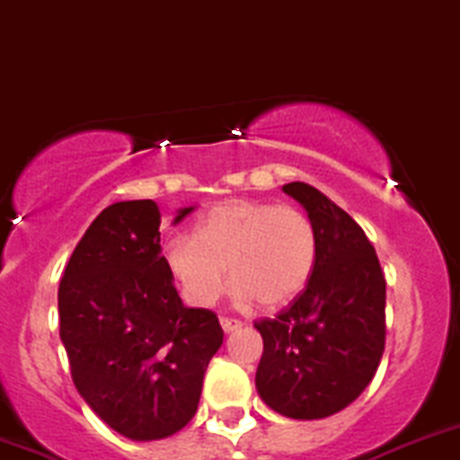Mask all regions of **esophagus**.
<instances>
[{
    "label": "esophagus",
    "mask_w": 460,
    "mask_h": 460,
    "mask_svg": "<svg viewBox=\"0 0 460 460\" xmlns=\"http://www.w3.org/2000/svg\"><path fill=\"white\" fill-rule=\"evenodd\" d=\"M220 324H222V329H225L226 333H231V332H235V329L243 327V323H240V320H235V318H220Z\"/></svg>",
    "instance_id": "esophagus-1"
}]
</instances>
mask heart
<instances>
[{"mask_svg":"<svg viewBox=\"0 0 460 460\" xmlns=\"http://www.w3.org/2000/svg\"><path fill=\"white\" fill-rule=\"evenodd\" d=\"M184 300L208 307L225 289L229 269L240 303L278 309L298 298L318 260L312 217L291 204L229 200L198 220L193 235H173L162 252Z\"/></svg>","mask_w":460,"mask_h":460,"instance_id":"heart-1","label":"heart"}]
</instances>
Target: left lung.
Segmentation results:
<instances>
[{
	"mask_svg": "<svg viewBox=\"0 0 460 460\" xmlns=\"http://www.w3.org/2000/svg\"><path fill=\"white\" fill-rule=\"evenodd\" d=\"M318 231V260L303 294L256 320L264 351L256 389L273 411L316 420L345 410L372 383L385 351V276L358 222L318 189L289 182Z\"/></svg>",
	"mask_w": 460,
	"mask_h": 460,
	"instance_id": "obj_1",
	"label": "left lung"
}]
</instances>
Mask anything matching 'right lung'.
<instances>
[{"label":"right lung","mask_w":460,"mask_h":460,"mask_svg":"<svg viewBox=\"0 0 460 460\" xmlns=\"http://www.w3.org/2000/svg\"><path fill=\"white\" fill-rule=\"evenodd\" d=\"M58 309L73 383L109 428L157 440L196 416L225 332L216 314L180 300L155 202H115L93 220L64 269Z\"/></svg>","instance_id":"1"}]
</instances>
